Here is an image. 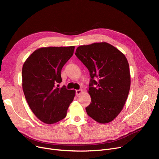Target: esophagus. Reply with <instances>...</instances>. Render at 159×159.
I'll use <instances>...</instances> for the list:
<instances>
[{
  "label": "esophagus",
  "mask_w": 159,
  "mask_h": 159,
  "mask_svg": "<svg viewBox=\"0 0 159 159\" xmlns=\"http://www.w3.org/2000/svg\"><path fill=\"white\" fill-rule=\"evenodd\" d=\"M82 93V89H77L76 90V95H79Z\"/></svg>",
  "instance_id": "1"
}]
</instances>
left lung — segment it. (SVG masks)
<instances>
[{
    "instance_id": "8db88e82",
    "label": "left lung",
    "mask_w": 159,
    "mask_h": 159,
    "mask_svg": "<svg viewBox=\"0 0 159 159\" xmlns=\"http://www.w3.org/2000/svg\"><path fill=\"white\" fill-rule=\"evenodd\" d=\"M75 55L86 66L91 77L88 92L91 102L86 107L87 114L98 123L111 122L122 110L130 89L126 57L104 42L80 46Z\"/></svg>"
}]
</instances>
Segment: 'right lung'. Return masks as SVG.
<instances>
[{
	"mask_svg": "<svg viewBox=\"0 0 159 159\" xmlns=\"http://www.w3.org/2000/svg\"><path fill=\"white\" fill-rule=\"evenodd\" d=\"M75 46L40 48L24 62L22 86L30 109L46 124L56 123L66 117L75 90L56 85L62 82L61 70L73 55Z\"/></svg>",
	"mask_w": 159,
	"mask_h": 159,
	"instance_id": "add662e5",
	"label": "right lung"
}]
</instances>
